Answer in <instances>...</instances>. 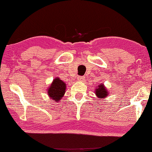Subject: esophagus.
Returning <instances> with one entry per match:
<instances>
[{
  "mask_svg": "<svg viewBox=\"0 0 152 152\" xmlns=\"http://www.w3.org/2000/svg\"><path fill=\"white\" fill-rule=\"evenodd\" d=\"M78 80L80 82H85L86 81V78L84 76H78Z\"/></svg>",
  "mask_w": 152,
  "mask_h": 152,
  "instance_id": "esophagus-1",
  "label": "esophagus"
}]
</instances>
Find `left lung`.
Returning <instances> with one entry per match:
<instances>
[{
  "label": "left lung",
  "instance_id": "1",
  "mask_svg": "<svg viewBox=\"0 0 152 152\" xmlns=\"http://www.w3.org/2000/svg\"><path fill=\"white\" fill-rule=\"evenodd\" d=\"M95 95L99 99H104L106 96H108L109 93L108 91V90L106 89V87L102 84V83H101V84L98 85L97 88H96L95 91Z\"/></svg>",
  "mask_w": 152,
  "mask_h": 152
}]
</instances>
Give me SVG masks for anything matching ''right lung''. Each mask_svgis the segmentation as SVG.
Segmentation results:
<instances>
[{"label": "right lung", "instance_id": "add662e5", "mask_svg": "<svg viewBox=\"0 0 152 152\" xmlns=\"http://www.w3.org/2000/svg\"><path fill=\"white\" fill-rule=\"evenodd\" d=\"M66 86L65 83L63 82L59 78H56L51 83L50 87H48V94L51 99L55 102H59L62 99L65 93Z\"/></svg>", "mask_w": 152, "mask_h": 152}]
</instances>
